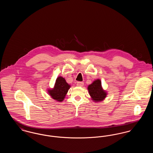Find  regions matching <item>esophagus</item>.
Listing matches in <instances>:
<instances>
[{
  "instance_id": "obj_1",
  "label": "esophagus",
  "mask_w": 153,
  "mask_h": 153,
  "mask_svg": "<svg viewBox=\"0 0 153 153\" xmlns=\"http://www.w3.org/2000/svg\"><path fill=\"white\" fill-rule=\"evenodd\" d=\"M77 85L78 87H82L84 85V82H81V81H78L77 82Z\"/></svg>"
}]
</instances>
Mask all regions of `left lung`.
Segmentation results:
<instances>
[{
    "mask_svg": "<svg viewBox=\"0 0 153 153\" xmlns=\"http://www.w3.org/2000/svg\"><path fill=\"white\" fill-rule=\"evenodd\" d=\"M88 89L89 95L92 97L93 100L96 102L102 101L106 97L107 94L102 90V82L100 80H95L92 84L88 86Z\"/></svg>",
    "mask_w": 153,
    "mask_h": 153,
    "instance_id": "8db88e82",
    "label": "left lung"
}]
</instances>
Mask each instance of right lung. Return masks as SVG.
<instances>
[{
	"mask_svg": "<svg viewBox=\"0 0 153 153\" xmlns=\"http://www.w3.org/2000/svg\"><path fill=\"white\" fill-rule=\"evenodd\" d=\"M69 88L70 85L66 82L65 80L62 77H59L56 80L54 89L49 90V94L53 99L62 102Z\"/></svg>",
	"mask_w": 153,
	"mask_h": 153,
	"instance_id": "add662e5",
	"label": "right lung"
}]
</instances>
